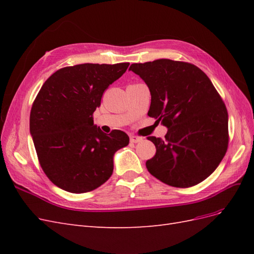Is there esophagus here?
I'll use <instances>...</instances> for the list:
<instances>
[{
    "mask_svg": "<svg viewBox=\"0 0 254 254\" xmlns=\"http://www.w3.org/2000/svg\"><path fill=\"white\" fill-rule=\"evenodd\" d=\"M143 141V137L142 136H137V135H131L130 136V142L131 143H139Z\"/></svg>",
    "mask_w": 254,
    "mask_h": 254,
    "instance_id": "esophagus-1",
    "label": "esophagus"
}]
</instances>
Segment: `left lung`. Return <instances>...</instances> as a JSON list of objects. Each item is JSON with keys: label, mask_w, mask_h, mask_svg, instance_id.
<instances>
[{"label": "left lung", "mask_w": 254, "mask_h": 254, "mask_svg": "<svg viewBox=\"0 0 254 254\" xmlns=\"http://www.w3.org/2000/svg\"><path fill=\"white\" fill-rule=\"evenodd\" d=\"M147 84L148 115L166 126L165 139L148 136L156 155L148 172L175 188L202 182L224 159L229 143L228 111L212 81L198 66L158 59L129 67Z\"/></svg>", "instance_id": "1"}]
</instances>
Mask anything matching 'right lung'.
<instances>
[{
	"label": "right lung",
	"mask_w": 254,
	"mask_h": 254,
	"mask_svg": "<svg viewBox=\"0 0 254 254\" xmlns=\"http://www.w3.org/2000/svg\"><path fill=\"white\" fill-rule=\"evenodd\" d=\"M129 66L83 64L65 66L47 79L29 117L38 160L48 178L66 191L81 194L101 187L113 173V156L129 136L107 134L93 123L105 90Z\"/></svg>",
	"instance_id": "obj_1"
}]
</instances>
